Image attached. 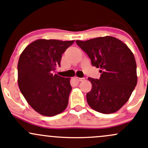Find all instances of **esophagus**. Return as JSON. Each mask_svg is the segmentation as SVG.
I'll return each instance as SVG.
<instances>
[{
	"instance_id": "esophagus-1",
	"label": "esophagus",
	"mask_w": 148,
	"mask_h": 148,
	"mask_svg": "<svg viewBox=\"0 0 148 148\" xmlns=\"http://www.w3.org/2000/svg\"><path fill=\"white\" fill-rule=\"evenodd\" d=\"M75 79L77 80V81H79V82L84 81V78H79V77H76Z\"/></svg>"
}]
</instances>
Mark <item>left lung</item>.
I'll return each mask as SVG.
<instances>
[{"label": "left lung", "instance_id": "left-lung-1", "mask_svg": "<svg viewBox=\"0 0 148 148\" xmlns=\"http://www.w3.org/2000/svg\"><path fill=\"white\" fill-rule=\"evenodd\" d=\"M76 43L102 73L99 79L88 78L92 86L86 94L88 104L103 114L116 112L129 100L138 82L133 53L125 43L110 36Z\"/></svg>", "mask_w": 148, "mask_h": 148}]
</instances>
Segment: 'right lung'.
I'll use <instances>...</instances> for the list:
<instances>
[{"label": "right lung", "mask_w": 148, "mask_h": 148, "mask_svg": "<svg viewBox=\"0 0 148 148\" xmlns=\"http://www.w3.org/2000/svg\"><path fill=\"white\" fill-rule=\"evenodd\" d=\"M74 41L38 39L25 48L18 62V84L30 106L40 114L52 117L66 108L71 91L70 78L52 71Z\"/></svg>", "instance_id": "add662e5"}]
</instances>
